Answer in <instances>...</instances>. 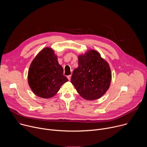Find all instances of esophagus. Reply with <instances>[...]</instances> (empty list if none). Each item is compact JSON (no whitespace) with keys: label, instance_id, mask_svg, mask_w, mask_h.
Segmentation results:
<instances>
[{"label":"esophagus","instance_id":"1","mask_svg":"<svg viewBox=\"0 0 147 147\" xmlns=\"http://www.w3.org/2000/svg\"><path fill=\"white\" fill-rule=\"evenodd\" d=\"M71 75H69V76H67V78H68V80L70 81V79H71Z\"/></svg>","mask_w":147,"mask_h":147}]
</instances>
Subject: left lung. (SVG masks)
Segmentation results:
<instances>
[{"label": "left lung", "instance_id": "1", "mask_svg": "<svg viewBox=\"0 0 147 147\" xmlns=\"http://www.w3.org/2000/svg\"><path fill=\"white\" fill-rule=\"evenodd\" d=\"M111 78L108 63L98 52L92 50L78 56V66L73 71L71 82L81 96L92 100L107 92Z\"/></svg>", "mask_w": 147, "mask_h": 147}]
</instances>
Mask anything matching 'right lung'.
<instances>
[{"label":"right lung","mask_w":147,"mask_h":147,"mask_svg":"<svg viewBox=\"0 0 147 147\" xmlns=\"http://www.w3.org/2000/svg\"><path fill=\"white\" fill-rule=\"evenodd\" d=\"M28 80L33 92L43 98L53 96L60 86L68 81L63 75V69L59 64L57 56L48 48L42 50L32 61Z\"/></svg>","instance_id":"1"}]
</instances>
